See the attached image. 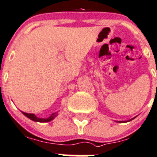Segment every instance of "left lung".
Instances as JSON below:
<instances>
[{"label": "left lung", "instance_id": "8db88e82", "mask_svg": "<svg viewBox=\"0 0 157 157\" xmlns=\"http://www.w3.org/2000/svg\"><path fill=\"white\" fill-rule=\"evenodd\" d=\"M135 117H133V118L131 119V120H128V121H116V122H118V123H125V122H128V121H131L133 120V119H134Z\"/></svg>", "mask_w": 157, "mask_h": 157}]
</instances>
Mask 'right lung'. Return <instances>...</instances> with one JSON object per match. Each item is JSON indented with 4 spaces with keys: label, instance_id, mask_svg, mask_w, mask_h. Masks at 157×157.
Returning a JSON list of instances; mask_svg holds the SVG:
<instances>
[{
    "label": "right lung",
    "instance_id": "1",
    "mask_svg": "<svg viewBox=\"0 0 157 157\" xmlns=\"http://www.w3.org/2000/svg\"><path fill=\"white\" fill-rule=\"evenodd\" d=\"M21 112H22L26 117H28V118L30 119V120L33 121H36V122H41V123L51 121L53 120L56 117H57V116H58V112H55V113H52V114H51L49 117H47V118H40V117H36V116L34 114L26 113V112H24V111H21Z\"/></svg>",
    "mask_w": 157,
    "mask_h": 157
}]
</instances>
